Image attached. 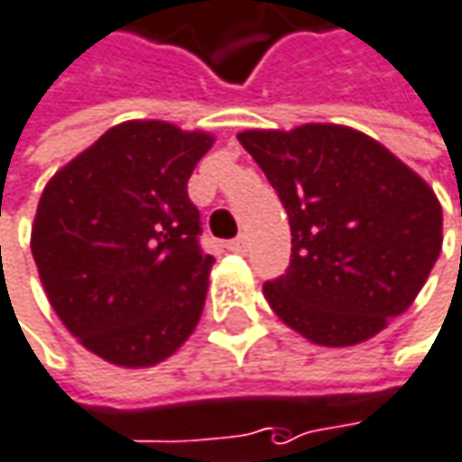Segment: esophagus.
<instances>
[{
  "label": "esophagus",
  "mask_w": 462,
  "mask_h": 462,
  "mask_svg": "<svg viewBox=\"0 0 462 462\" xmlns=\"http://www.w3.org/2000/svg\"><path fill=\"white\" fill-rule=\"evenodd\" d=\"M227 248L235 251V254H245V251H248V237H245V235H237L235 240L227 243Z\"/></svg>",
  "instance_id": "esophagus-1"
}]
</instances>
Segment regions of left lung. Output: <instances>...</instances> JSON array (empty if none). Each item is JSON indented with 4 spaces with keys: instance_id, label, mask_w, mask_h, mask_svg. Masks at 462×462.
Here are the masks:
<instances>
[{
    "instance_id": "left-lung-1",
    "label": "left lung",
    "mask_w": 462,
    "mask_h": 462,
    "mask_svg": "<svg viewBox=\"0 0 462 462\" xmlns=\"http://www.w3.org/2000/svg\"><path fill=\"white\" fill-rule=\"evenodd\" d=\"M291 222V267L264 299L317 346L378 336L426 285L441 251V203L429 182L344 124L237 134Z\"/></svg>"
}]
</instances>
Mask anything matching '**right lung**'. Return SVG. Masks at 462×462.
<instances>
[{
	"mask_svg": "<svg viewBox=\"0 0 462 462\" xmlns=\"http://www.w3.org/2000/svg\"><path fill=\"white\" fill-rule=\"evenodd\" d=\"M214 134L158 118L110 126L52 174L31 225L44 293L68 333L118 367H152L198 325L214 256L188 180Z\"/></svg>",
	"mask_w": 462,
	"mask_h": 462,
	"instance_id": "1",
	"label": "right lung"
}]
</instances>
